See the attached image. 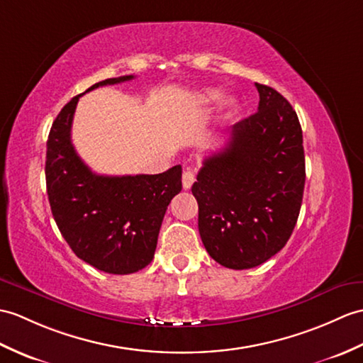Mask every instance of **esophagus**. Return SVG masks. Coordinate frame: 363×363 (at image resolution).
Masks as SVG:
<instances>
[{"label": "esophagus", "mask_w": 363, "mask_h": 363, "mask_svg": "<svg viewBox=\"0 0 363 363\" xmlns=\"http://www.w3.org/2000/svg\"><path fill=\"white\" fill-rule=\"evenodd\" d=\"M195 179H196L195 170H193V168H185L182 173V187L185 190H189L193 185V182H195Z\"/></svg>", "instance_id": "esophagus-1"}]
</instances>
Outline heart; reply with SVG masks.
I'll list each match as a JSON object with an SVG mask.
<instances>
[{
    "mask_svg": "<svg viewBox=\"0 0 363 363\" xmlns=\"http://www.w3.org/2000/svg\"><path fill=\"white\" fill-rule=\"evenodd\" d=\"M218 99V92L216 91H207V94L204 96L206 102H213V100Z\"/></svg>",
    "mask_w": 363,
    "mask_h": 363,
    "instance_id": "obj_1",
    "label": "heart"
}]
</instances>
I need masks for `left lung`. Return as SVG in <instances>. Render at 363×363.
<instances>
[{
	"label": "left lung",
	"instance_id": "8db88e82",
	"mask_svg": "<svg viewBox=\"0 0 363 363\" xmlns=\"http://www.w3.org/2000/svg\"><path fill=\"white\" fill-rule=\"evenodd\" d=\"M258 111L232 126L193 184L202 244L229 269L263 264L297 224L305 190V150L297 113L280 92L255 83Z\"/></svg>",
	"mask_w": 363,
	"mask_h": 363
}]
</instances>
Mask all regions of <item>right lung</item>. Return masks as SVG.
<instances>
[{
    "instance_id": "right-lung-1",
    "label": "right lung",
    "mask_w": 363,
    "mask_h": 363,
    "mask_svg": "<svg viewBox=\"0 0 363 363\" xmlns=\"http://www.w3.org/2000/svg\"><path fill=\"white\" fill-rule=\"evenodd\" d=\"M133 79H106L85 92ZM80 96L63 106L49 131L45 173L50 210L80 259L106 274L138 272L155 257L167 207L182 189V168L174 165L159 174L134 176L91 172L71 140Z\"/></svg>"
}]
</instances>
